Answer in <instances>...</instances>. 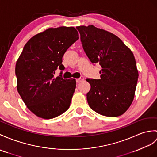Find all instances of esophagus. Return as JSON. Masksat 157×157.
<instances>
[{"mask_svg": "<svg viewBox=\"0 0 157 157\" xmlns=\"http://www.w3.org/2000/svg\"><path fill=\"white\" fill-rule=\"evenodd\" d=\"M83 79H84V78H83V77H80L79 78H78L76 79V82H77L78 83H81L83 81Z\"/></svg>", "mask_w": 157, "mask_h": 157, "instance_id": "34e87169", "label": "esophagus"}]
</instances>
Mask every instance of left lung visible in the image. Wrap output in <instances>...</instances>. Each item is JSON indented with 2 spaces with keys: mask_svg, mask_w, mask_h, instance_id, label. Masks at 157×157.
<instances>
[{
  "mask_svg": "<svg viewBox=\"0 0 157 157\" xmlns=\"http://www.w3.org/2000/svg\"><path fill=\"white\" fill-rule=\"evenodd\" d=\"M92 63L101 65L100 79L87 78V100L94 111L109 117L123 114L134 98L138 72L135 58L117 36L94 25L76 27Z\"/></svg>",
  "mask_w": 157,
  "mask_h": 157,
  "instance_id": "left-lung-1",
  "label": "left lung"
}]
</instances>
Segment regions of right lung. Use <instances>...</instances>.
<instances>
[{"label":"right lung","instance_id":"1","mask_svg":"<svg viewBox=\"0 0 157 157\" xmlns=\"http://www.w3.org/2000/svg\"><path fill=\"white\" fill-rule=\"evenodd\" d=\"M79 39L73 27L49 28L35 35L24 46L17 61V91L27 107L39 118L52 119L70 108L76 87L75 79L54 78L64 70L62 57Z\"/></svg>","mask_w":157,"mask_h":157}]
</instances>
